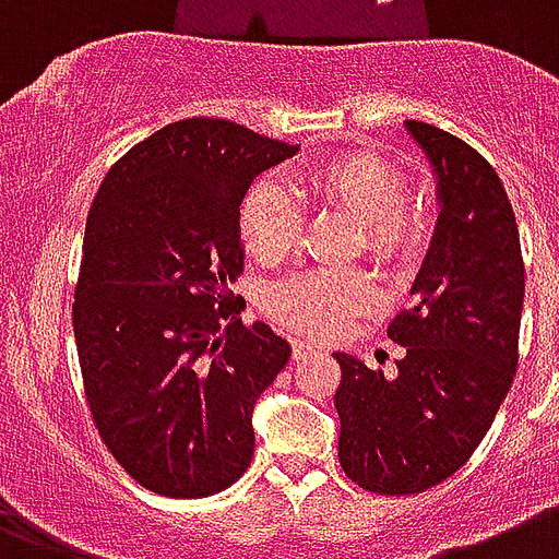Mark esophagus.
Masks as SVG:
<instances>
[{"label": "esophagus", "instance_id": "obj_1", "mask_svg": "<svg viewBox=\"0 0 559 559\" xmlns=\"http://www.w3.org/2000/svg\"><path fill=\"white\" fill-rule=\"evenodd\" d=\"M318 353H323L320 347H314V344H309V341H294L292 344V356L300 361V358H309V356H318Z\"/></svg>", "mask_w": 559, "mask_h": 559}]
</instances>
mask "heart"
<instances>
[{"instance_id": "1", "label": "heart", "mask_w": 559, "mask_h": 559, "mask_svg": "<svg viewBox=\"0 0 559 559\" xmlns=\"http://www.w3.org/2000/svg\"><path fill=\"white\" fill-rule=\"evenodd\" d=\"M302 194L323 210L361 224V245L382 265L405 267L419 257L423 224L408 203V177L370 151H344L320 159L302 175ZM245 250L259 262L288 257L302 233V210L274 177H259L239 203ZM367 271H302L267 288V314L292 332L332 338L349 320L376 306Z\"/></svg>"}]
</instances>
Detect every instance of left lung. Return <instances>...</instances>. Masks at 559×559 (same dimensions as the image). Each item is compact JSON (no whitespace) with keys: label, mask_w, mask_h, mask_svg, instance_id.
<instances>
[{"label":"left lung","mask_w":559,"mask_h":559,"mask_svg":"<svg viewBox=\"0 0 559 559\" xmlns=\"http://www.w3.org/2000/svg\"><path fill=\"white\" fill-rule=\"evenodd\" d=\"M405 124L440 198L414 306L388 326L405 356L384 376L335 353L341 469L379 496L423 492L469 461L513 384L525 300L516 215L496 168L435 124Z\"/></svg>","instance_id":"1"}]
</instances>
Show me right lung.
I'll list each match as a JSON object with an SVG mask.
<instances>
[{"label":"right lung","mask_w":559,"mask_h":559,"mask_svg":"<svg viewBox=\"0 0 559 559\" xmlns=\"http://www.w3.org/2000/svg\"><path fill=\"white\" fill-rule=\"evenodd\" d=\"M292 154L194 116L133 145L95 192L72 306L78 361L104 445L145 490L203 499L250 466L253 405L292 347L239 318V203Z\"/></svg>","instance_id":"right-lung-1"}]
</instances>
